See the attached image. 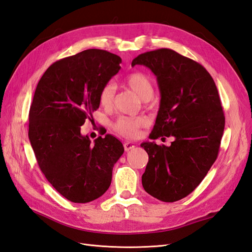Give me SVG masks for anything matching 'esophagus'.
<instances>
[{"mask_svg": "<svg viewBox=\"0 0 252 252\" xmlns=\"http://www.w3.org/2000/svg\"><path fill=\"white\" fill-rule=\"evenodd\" d=\"M134 147H135V144L132 143V142H125L124 143V148H125L126 151L132 150Z\"/></svg>", "mask_w": 252, "mask_h": 252, "instance_id": "34e87169", "label": "esophagus"}]
</instances>
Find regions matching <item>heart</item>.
I'll return each instance as SVG.
<instances>
[{"mask_svg": "<svg viewBox=\"0 0 252 252\" xmlns=\"http://www.w3.org/2000/svg\"><path fill=\"white\" fill-rule=\"evenodd\" d=\"M124 85L128 89L132 90L135 94H138L143 101H149L155 94L154 82L146 73L143 72L129 74L124 80ZM98 98L104 108H112L114 100H116V85L113 83L105 84L100 91ZM145 125H146V120L143 118L121 117L116 121L113 127L120 134L132 138L138 134L139 129Z\"/></svg>", "mask_w": 252, "mask_h": 252, "instance_id": "obj_1", "label": "heart"}]
</instances>
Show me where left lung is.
Segmentation results:
<instances>
[{
	"label": "left lung",
	"instance_id": "left-lung-1",
	"mask_svg": "<svg viewBox=\"0 0 252 252\" xmlns=\"http://www.w3.org/2000/svg\"><path fill=\"white\" fill-rule=\"evenodd\" d=\"M135 65L154 72L161 94L149 138L174 139L170 146L141 144L149 157L142 184L159 201H179L200 185L218 158L225 127L218 88L201 64L171 49L142 53Z\"/></svg>",
	"mask_w": 252,
	"mask_h": 252
}]
</instances>
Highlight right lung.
Wrapping results in <instances>:
<instances>
[{
  "label": "right lung",
  "instance_id": "1",
  "mask_svg": "<svg viewBox=\"0 0 252 252\" xmlns=\"http://www.w3.org/2000/svg\"><path fill=\"white\" fill-rule=\"evenodd\" d=\"M122 59L87 49L57 61L37 83L29 110L28 136L45 178L73 203H88L111 184L113 166L124 152L106 134L93 144L81 126L100 106V91L121 69Z\"/></svg>",
  "mask_w": 252,
  "mask_h": 252
}]
</instances>
